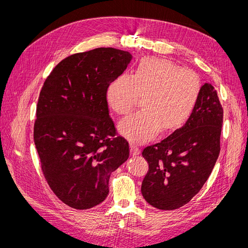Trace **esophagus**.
Here are the masks:
<instances>
[{"mask_svg":"<svg viewBox=\"0 0 248 248\" xmlns=\"http://www.w3.org/2000/svg\"><path fill=\"white\" fill-rule=\"evenodd\" d=\"M130 151L132 156H137L140 154V148L136 144H131L130 145Z\"/></svg>","mask_w":248,"mask_h":248,"instance_id":"1","label":"esophagus"}]
</instances>
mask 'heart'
<instances>
[{"label":"heart","mask_w":248,"mask_h":248,"mask_svg":"<svg viewBox=\"0 0 248 248\" xmlns=\"http://www.w3.org/2000/svg\"><path fill=\"white\" fill-rule=\"evenodd\" d=\"M202 91L198 74L182 69L168 59L140 60L133 74H122L108 86L107 99L117 114L125 116L142 97V110L120 124V131L134 142L152 140L160 129L183 125L196 108Z\"/></svg>","instance_id":"heart-1"}]
</instances>
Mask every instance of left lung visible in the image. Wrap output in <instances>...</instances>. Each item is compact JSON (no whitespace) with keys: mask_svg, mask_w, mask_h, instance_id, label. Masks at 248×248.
Wrapping results in <instances>:
<instances>
[{"mask_svg":"<svg viewBox=\"0 0 248 248\" xmlns=\"http://www.w3.org/2000/svg\"><path fill=\"white\" fill-rule=\"evenodd\" d=\"M223 109L211 84L202 86L200 98L186 123L142 150L149 170L141 194L150 205L175 210L187 204L204 186L220 152Z\"/></svg>","mask_w":248,"mask_h":248,"instance_id":"8db88e82","label":"left lung"}]
</instances>
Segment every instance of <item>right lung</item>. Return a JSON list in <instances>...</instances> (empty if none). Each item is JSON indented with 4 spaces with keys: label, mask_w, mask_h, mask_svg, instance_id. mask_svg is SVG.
I'll use <instances>...</instances> for the list:
<instances>
[{
    "label": "right lung",
    "mask_w": 248,
    "mask_h": 248,
    "mask_svg": "<svg viewBox=\"0 0 248 248\" xmlns=\"http://www.w3.org/2000/svg\"><path fill=\"white\" fill-rule=\"evenodd\" d=\"M131 59L112 47L79 52L60 62L44 81L34 141L44 178L71 208L102 202L110 174L128 159V141L116 137L107 91Z\"/></svg>",
    "instance_id": "add662e5"
}]
</instances>
